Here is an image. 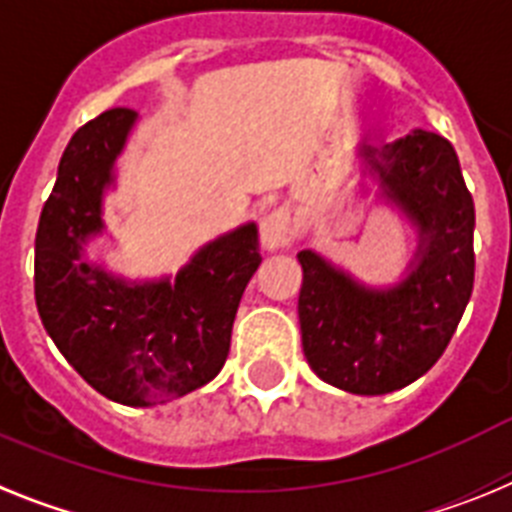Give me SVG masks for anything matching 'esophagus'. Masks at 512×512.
<instances>
[{
	"label": "esophagus",
	"mask_w": 512,
	"mask_h": 512,
	"mask_svg": "<svg viewBox=\"0 0 512 512\" xmlns=\"http://www.w3.org/2000/svg\"><path fill=\"white\" fill-rule=\"evenodd\" d=\"M293 239V224L291 213L286 208H275L270 211L260 224V242L268 252H281L286 250Z\"/></svg>",
	"instance_id": "1"
}]
</instances>
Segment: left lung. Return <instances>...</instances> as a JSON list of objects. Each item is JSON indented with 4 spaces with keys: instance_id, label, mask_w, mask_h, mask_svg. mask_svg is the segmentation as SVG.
<instances>
[{
    "instance_id": "obj_1",
    "label": "left lung",
    "mask_w": 512,
    "mask_h": 512,
    "mask_svg": "<svg viewBox=\"0 0 512 512\" xmlns=\"http://www.w3.org/2000/svg\"><path fill=\"white\" fill-rule=\"evenodd\" d=\"M361 190L394 208L415 234L402 278L371 286L314 250H301V345L311 371L350 394L379 397L435 366L474 286V201L443 136L412 131L355 146Z\"/></svg>"
}]
</instances>
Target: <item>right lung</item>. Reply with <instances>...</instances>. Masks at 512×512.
Returning a JSON list of instances; mask_svg holds the SVG:
<instances>
[{
	"mask_svg": "<svg viewBox=\"0 0 512 512\" xmlns=\"http://www.w3.org/2000/svg\"><path fill=\"white\" fill-rule=\"evenodd\" d=\"M136 123L133 110L115 108L71 136L35 234V304L92 389L126 407H154L224 368L237 306L262 257L255 221L198 247L177 275L149 281L87 255L105 234V195L118 188V157Z\"/></svg>",
	"mask_w": 512,
	"mask_h": 512,
	"instance_id": "1",
	"label": "right lung"
}]
</instances>
